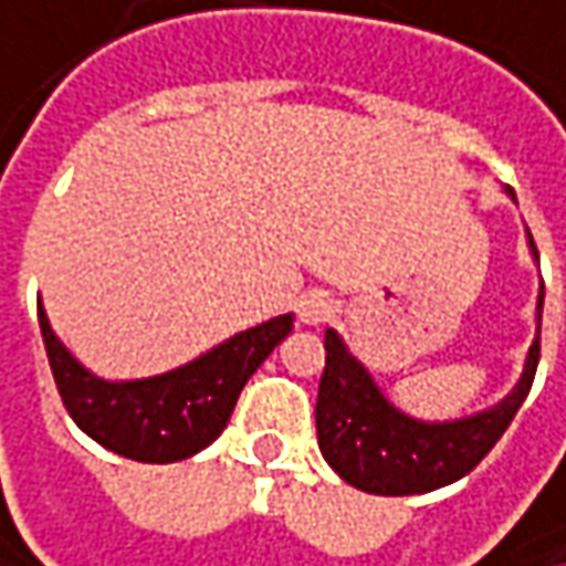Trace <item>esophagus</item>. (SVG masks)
<instances>
[{"instance_id": "obj_1", "label": "esophagus", "mask_w": 566, "mask_h": 566, "mask_svg": "<svg viewBox=\"0 0 566 566\" xmlns=\"http://www.w3.org/2000/svg\"><path fill=\"white\" fill-rule=\"evenodd\" d=\"M296 315H300V322L303 325H325L332 315H335V303H332V296L328 293H322V290H312V293H305L300 305H296Z\"/></svg>"}]
</instances>
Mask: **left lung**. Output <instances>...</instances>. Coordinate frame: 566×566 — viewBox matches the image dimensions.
I'll use <instances>...</instances> for the list:
<instances>
[{"label": "left lung", "instance_id": "left-lung-1", "mask_svg": "<svg viewBox=\"0 0 566 566\" xmlns=\"http://www.w3.org/2000/svg\"><path fill=\"white\" fill-rule=\"evenodd\" d=\"M515 199V192L505 186ZM528 251L538 261V248L528 231ZM542 308L545 283L535 305V342L525 354L515 386L490 409H480L451 422H424L386 399L374 374L350 354L344 338L325 332V374L315 402L318 451L344 483L374 496H416L458 483L480 464L503 438L509 422L522 409L542 354Z\"/></svg>", "mask_w": 566, "mask_h": 566}]
</instances>
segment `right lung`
<instances>
[{
    "instance_id": "obj_1",
    "label": "right lung",
    "mask_w": 566,
    "mask_h": 566,
    "mask_svg": "<svg viewBox=\"0 0 566 566\" xmlns=\"http://www.w3.org/2000/svg\"><path fill=\"white\" fill-rule=\"evenodd\" d=\"M38 325L70 419L93 441L142 464H174L209 448L273 347L293 332V312L231 335L196 360L142 380H105L54 335L38 300Z\"/></svg>"
}]
</instances>
